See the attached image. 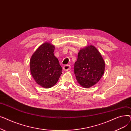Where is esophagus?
I'll return each mask as SVG.
<instances>
[{
  "instance_id": "34e87169",
  "label": "esophagus",
  "mask_w": 131,
  "mask_h": 131,
  "mask_svg": "<svg viewBox=\"0 0 131 131\" xmlns=\"http://www.w3.org/2000/svg\"><path fill=\"white\" fill-rule=\"evenodd\" d=\"M70 68H71L70 65H65V66L63 67V70H64V71H68L69 70H70Z\"/></svg>"
}]
</instances>
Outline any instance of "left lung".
<instances>
[{
    "mask_svg": "<svg viewBox=\"0 0 131 131\" xmlns=\"http://www.w3.org/2000/svg\"><path fill=\"white\" fill-rule=\"evenodd\" d=\"M105 63L99 51L90 45L81 49L74 64V74L78 83L89 88L100 80L105 72Z\"/></svg>",
    "mask_w": 131,
    "mask_h": 131,
    "instance_id": "obj_1",
    "label": "left lung"
}]
</instances>
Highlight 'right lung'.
Returning a JSON list of instances; mask_svg holds the SVG:
<instances>
[{
	"label": "right lung",
	"mask_w": 131,
	"mask_h": 131,
	"mask_svg": "<svg viewBox=\"0 0 131 131\" xmlns=\"http://www.w3.org/2000/svg\"><path fill=\"white\" fill-rule=\"evenodd\" d=\"M54 46L49 42L41 45L30 59V71L36 83L44 88L55 85L62 74V68L54 56Z\"/></svg>",
	"instance_id": "obj_1"
}]
</instances>
